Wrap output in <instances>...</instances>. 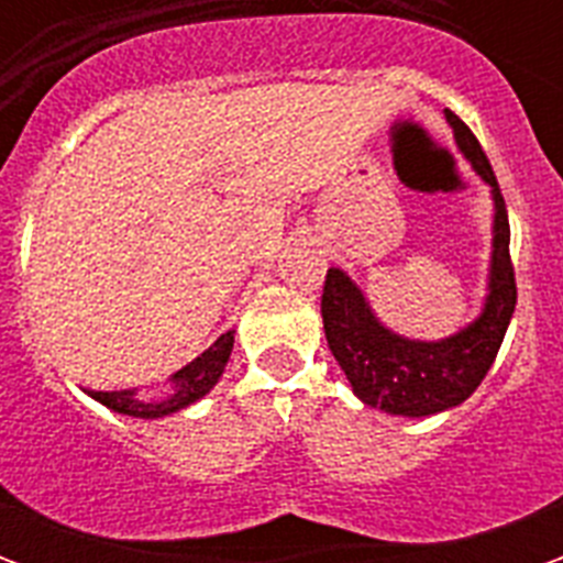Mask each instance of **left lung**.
I'll return each instance as SVG.
<instances>
[{"label": "left lung", "mask_w": 563, "mask_h": 563, "mask_svg": "<svg viewBox=\"0 0 563 563\" xmlns=\"http://www.w3.org/2000/svg\"><path fill=\"white\" fill-rule=\"evenodd\" d=\"M461 153L495 192V253L483 317L446 341H407L383 329L353 280L329 268L322 286V325L331 355L367 404L395 416H431L467 401L495 365L516 310V268L509 258V220L492 162L467 123L446 111Z\"/></svg>", "instance_id": "obj_1"}]
</instances>
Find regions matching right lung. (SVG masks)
Wrapping results in <instances>:
<instances>
[{
    "label": "right lung",
    "mask_w": 563,
    "mask_h": 563,
    "mask_svg": "<svg viewBox=\"0 0 563 563\" xmlns=\"http://www.w3.org/2000/svg\"><path fill=\"white\" fill-rule=\"evenodd\" d=\"M232 343L234 331H225L210 350L198 355L196 362H189L184 371H177L174 374V389L165 401H139V398H132V391H90V395L99 404H104V407H111L114 413L139 416V419H156V416L177 413V410L189 407V404L198 401L201 395H208L217 386V379L222 377L225 362L232 355Z\"/></svg>",
    "instance_id": "1"
}]
</instances>
